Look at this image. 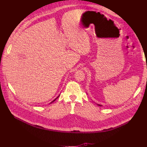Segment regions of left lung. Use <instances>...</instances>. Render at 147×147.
I'll list each match as a JSON object with an SVG mask.
<instances>
[{"instance_id":"left-lung-1","label":"left lung","mask_w":147,"mask_h":147,"mask_svg":"<svg viewBox=\"0 0 147 147\" xmlns=\"http://www.w3.org/2000/svg\"><path fill=\"white\" fill-rule=\"evenodd\" d=\"M98 105H99V106H102V105H99V104H98Z\"/></svg>"}]
</instances>
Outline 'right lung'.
<instances>
[{
  "mask_svg": "<svg viewBox=\"0 0 147 147\" xmlns=\"http://www.w3.org/2000/svg\"><path fill=\"white\" fill-rule=\"evenodd\" d=\"M55 100H56V98H55V100H53V101H52V102H54V101H55ZM52 102H51V103H52Z\"/></svg>",
  "mask_w": 147,
  "mask_h": 147,
  "instance_id": "1",
  "label": "right lung"
}]
</instances>
